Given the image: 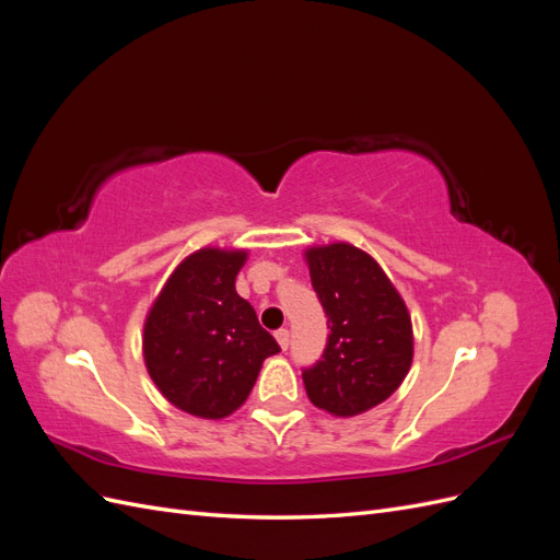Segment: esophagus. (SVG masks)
Listing matches in <instances>:
<instances>
[{
    "label": "esophagus",
    "mask_w": 560,
    "mask_h": 560,
    "mask_svg": "<svg viewBox=\"0 0 560 560\" xmlns=\"http://www.w3.org/2000/svg\"><path fill=\"white\" fill-rule=\"evenodd\" d=\"M276 338H278V343H280L282 350L290 348V331H287V329H278V331H276Z\"/></svg>",
    "instance_id": "esophagus-1"
}]
</instances>
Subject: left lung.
Segmentation results:
<instances>
[{"mask_svg":"<svg viewBox=\"0 0 560 560\" xmlns=\"http://www.w3.org/2000/svg\"><path fill=\"white\" fill-rule=\"evenodd\" d=\"M313 290L327 315L322 358L301 369L308 399L334 416H358L385 401L409 374L411 317L366 252L336 243L306 252Z\"/></svg>","mask_w":560,"mask_h":560,"instance_id":"left-lung-1","label":"left lung"}]
</instances>
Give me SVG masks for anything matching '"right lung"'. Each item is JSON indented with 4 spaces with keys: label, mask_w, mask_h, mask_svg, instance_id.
Here are the masks:
<instances>
[{
    "label": "right lung",
    "mask_w": 560,
    "mask_h": 560,
    "mask_svg": "<svg viewBox=\"0 0 560 560\" xmlns=\"http://www.w3.org/2000/svg\"><path fill=\"white\" fill-rule=\"evenodd\" d=\"M245 252L200 249L165 282L144 325L151 381L177 409L226 418L247 399L266 358L280 346L235 292Z\"/></svg>",
    "instance_id": "right-lung-1"
}]
</instances>
